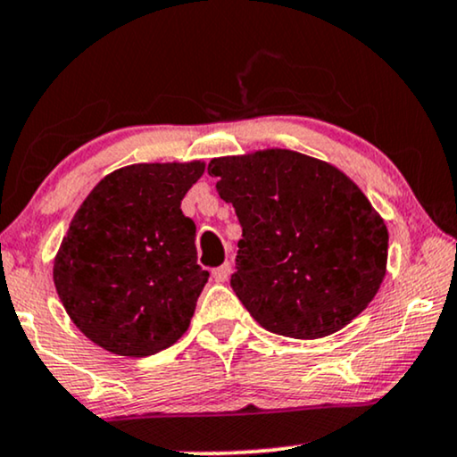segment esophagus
<instances>
[{
	"mask_svg": "<svg viewBox=\"0 0 457 457\" xmlns=\"http://www.w3.org/2000/svg\"><path fill=\"white\" fill-rule=\"evenodd\" d=\"M229 274H232V263H228V262L212 270V278H215L217 282H228Z\"/></svg>",
	"mask_w": 457,
	"mask_h": 457,
	"instance_id": "esophagus-1",
	"label": "esophagus"
}]
</instances>
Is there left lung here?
<instances>
[{"mask_svg": "<svg viewBox=\"0 0 457 457\" xmlns=\"http://www.w3.org/2000/svg\"><path fill=\"white\" fill-rule=\"evenodd\" d=\"M209 175L242 225L229 285L263 328L327 337L371 303L388 229L350 177L291 149L215 158Z\"/></svg>", "mask_w": 457, "mask_h": 457, "instance_id": "obj_1", "label": "left lung"}]
</instances>
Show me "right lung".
<instances>
[{"mask_svg":"<svg viewBox=\"0 0 457 457\" xmlns=\"http://www.w3.org/2000/svg\"><path fill=\"white\" fill-rule=\"evenodd\" d=\"M204 162L132 164L101 179L69 223L54 287L90 342L141 358L187 331L209 280L181 200Z\"/></svg>","mask_w":457,"mask_h":457,"instance_id":"obj_1","label":"right lung"}]
</instances>
